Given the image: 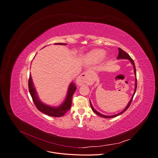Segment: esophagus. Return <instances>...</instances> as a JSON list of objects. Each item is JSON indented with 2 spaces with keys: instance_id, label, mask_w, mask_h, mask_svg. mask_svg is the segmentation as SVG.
<instances>
[{
  "instance_id": "1",
  "label": "esophagus",
  "mask_w": 158,
  "mask_h": 158,
  "mask_svg": "<svg viewBox=\"0 0 158 158\" xmlns=\"http://www.w3.org/2000/svg\"><path fill=\"white\" fill-rule=\"evenodd\" d=\"M92 72L91 71H86L81 73L77 77L76 83L78 85H83L84 84L90 85L92 82Z\"/></svg>"
}]
</instances>
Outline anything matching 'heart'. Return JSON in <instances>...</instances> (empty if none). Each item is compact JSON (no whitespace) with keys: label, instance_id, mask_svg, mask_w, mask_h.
Wrapping results in <instances>:
<instances>
[{"label":"heart","instance_id":"heart-1","mask_svg":"<svg viewBox=\"0 0 158 158\" xmlns=\"http://www.w3.org/2000/svg\"><path fill=\"white\" fill-rule=\"evenodd\" d=\"M105 56V51L102 50H94L87 55V59L91 62L99 63L102 60H103Z\"/></svg>","mask_w":158,"mask_h":158}]
</instances>
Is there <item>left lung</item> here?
<instances>
[{
    "instance_id": "left-lung-1",
    "label": "left lung",
    "mask_w": 158,
    "mask_h": 158,
    "mask_svg": "<svg viewBox=\"0 0 158 158\" xmlns=\"http://www.w3.org/2000/svg\"><path fill=\"white\" fill-rule=\"evenodd\" d=\"M118 50H119V54H118V59H128V60H130V62H131V63L132 64V65H133V66H134V73H135V76H136L135 66V64H134V60H132V59L131 57H130V56H129V55H128L127 53H126L125 52L123 51L122 49H121V48H119ZM136 88H137V79H135V90H134V94H133V95H132V97L131 99H130V101H129L128 104L127 105V107H126V108H125L124 110H123L121 112H120V113H119V114H118L114 115H102V114H100L99 112H98V111H96V110H95L94 108V107L92 106V103H91V102H90V106H91V108H92V110L94 111V113H95V114H97V115H98L101 116V117L105 118H115V117H117V116L119 115L120 114H123V113L124 112H125V111L127 110L128 108V107L130 106V104H131L132 101V99H133L134 95V94H135V91H136Z\"/></svg>"
}]
</instances>
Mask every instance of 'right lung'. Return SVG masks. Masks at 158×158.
<instances>
[{"label": "right lung", "instance_id": "add662e5", "mask_svg": "<svg viewBox=\"0 0 158 158\" xmlns=\"http://www.w3.org/2000/svg\"><path fill=\"white\" fill-rule=\"evenodd\" d=\"M55 44H60L66 45V44L64 43H55ZM28 88L30 95L32 98L34 104L36 106L37 108L39 111L43 112L48 115L52 116V117H61L64 115V114L71 108L72 105V98L73 93L76 90L77 87L75 86V83L72 82L71 84L68 88V90L67 93V96L65 101L62 105H60L58 107H52L48 105H44L41 102L37 96L35 88H34L33 83L32 82L31 75H30V77L28 79Z\"/></svg>", "mask_w": 158, "mask_h": 158}]
</instances>
